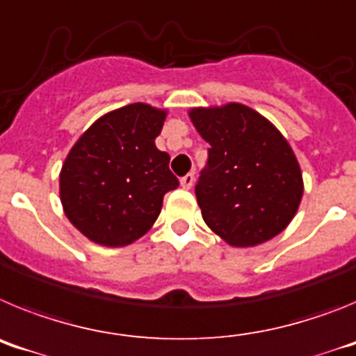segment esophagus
Instances as JSON below:
<instances>
[{
    "instance_id": "34e87169",
    "label": "esophagus",
    "mask_w": 356,
    "mask_h": 356,
    "mask_svg": "<svg viewBox=\"0 0 356 356\" xmlns=\"http://www.w3.org/2000/svg\"><path fill=\"white\" fill-rule=\"evenodd\" d=\"M180 184H181V187H184V188L193 187V185H194V172H187V175H185L184 178L180 180Z\"/></svg>"
}]
</instances>
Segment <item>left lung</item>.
I'll return each instance as SVG.
<instances>
[{"instance_id":"1","label":"left lung","mask_w":356,"mask_h":356,"mask_svg":"<svg viewBox=\"0 0 356 356\" xmlns=\"http://www.w3.org/2000/svg\"><path fill=\"white\" fill-rule=\"evenodd\" d=\"M209 160L196 184L201 216L228 244L257 246L284 232L298 212L303 176L273 122L241 103L193 108Z\"/></svg>"}]
</instances>
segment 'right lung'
Wrapping results in <instances>:
<instances>
[{"label": "right lung", "mask_w": 356, "mask_h": 356, "mask_svg": "<svg viewBox=\"0 0 356 356\" xmlns=\"http://www.w3.org/2000/svg\"><path fill=\"white\" fill-rule=\"evenodd\" d=\"M168 112L131 103L97 119L71 147L60 171L69 221L96 244L119 248L156 221L165 193L180 185L156 149Z\"/></svg>", "instance_id": "add662e5"}]
</instances>
